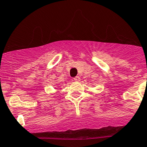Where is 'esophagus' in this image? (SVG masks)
<instances>
[{
	"label": "esophagus",
	"mask_w": 147,
	"mask_h": 147,
	"mask_svg": "<svg viewBox=\"0 0 147 147\" xmlns=\"http://www.w3.org/2000/svg\"><path fill=\"white\" fill-rule=\"evenodd\" d=\"M74 80L75 82H79V81L80 80V78L79 76H76V77L74 78Z\"/></svg>",
	"instance_id": "34e87169"
}]
</instances>
